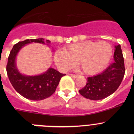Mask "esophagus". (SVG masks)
<instances>
[{
	"label": "esophagus",
	"instance_id": "esophagus-1",
	"mask_svg": "<svg viewBox=\"0 0 134 134\" xmlns=\"http://www.w3.org/2000/svg\"><path fill=\"white\" fill-rule=\"evenodd\" d=\"M69 75L71 76V77H72V78H77V76H77V75H73V74H69Z\"/></svg>",
	"mask_w": 134,
	"mask_h": 134
}]
</instances>
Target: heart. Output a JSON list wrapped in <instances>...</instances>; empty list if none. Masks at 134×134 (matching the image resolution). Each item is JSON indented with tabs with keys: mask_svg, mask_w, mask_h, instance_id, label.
Segmentation results:
<instances>
[{
	"mask_svg": "<svg viewBox=\"0 0 134 134\" xmlns=\"http://www.w3.org/2000/svg\"><path fill=\"white\" fill-rule=\"evenodd\" d=\"M111 55V47L107 42L85 41L70 44L64 51H57L54 62L63 71L71 69L78 62L82 72L92 75L104 69Z\"/></svg>",
	"mask_w": 134,
	"mask_h": 134,
	"instance_id": "obj_1",
	"label": "heart"
}]
</instances>
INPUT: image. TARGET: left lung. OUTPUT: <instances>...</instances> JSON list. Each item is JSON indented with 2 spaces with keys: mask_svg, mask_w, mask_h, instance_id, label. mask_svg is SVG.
<instances>
[{
  "mask_svg": "<svg viewBox=\"0 0 134 134\" xmlns=\"http://www.w3.org/2000/svg\"><path fill=\"white\" fill-rule=\"evenodd\" d=\"M114 62L102 73L87 78L86 85L79 90L81 95L98 100L113 94L121 85L125 73V63L120 44L115 47Z\"/></svg>",
  "mask_w": 134,
  "mask_h": 134,
  "instance_id": "8db88e82",
  "label": "left lung"
}]
</instances>
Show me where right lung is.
<instances>
[{"label": "right lung", "instance_id": "right-lung-1", "mask_svg": "<svg viewBox=\"0 0 134 134\" xmlns=\"http://www.w3.org/2000/svg\"><path fill=\"white\" fill-rule=\"evenodd\" d=\"M38 43L49 44V40L39 38L26 40L14 44L9 53L6 71L12 86L17 92L28 99L41 100L45 99L55 92L61 78L65 74L60 73L53 68H49L46 72L40 75L27 76L21 74L17 69L15 59L20 50L26 44Z\"/></svg>", "mask_w": 134, "mask_h": 134}]
</instances>
